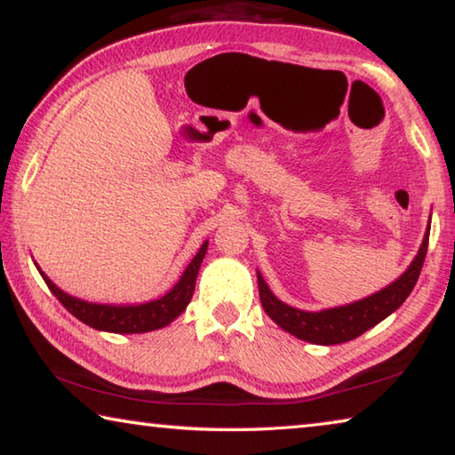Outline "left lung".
<instances>
[{"mask_svg":"<svg viewBox=\"0 0 455 455\" xmlns=\"http://www.w3.org/2000/svg\"><path fill=\"white\" fill-rule=\"evenodd\" d=\"M427 243L429 228L426 238H423L418 257L413 259L410 268H407L394 284H389L387 289L375 292V295L363 299V301L337 307V309H327L321 313L299 311L279 301V299L271 292V289L267 287L265 279L259 273L257 281L260 303H263L265 313L276 323V325L289 331L291 335L303 339V341L317 345H337L351 341V339L363 335L367 329L375 327L377 323L383 321L387 315L399 309L405 299L410 297L415 283H418L423 260H426Z\"/></svg>","mask_w":455,"mask_h":455,"instance_id":"1","label":"left lung"}]
</instances>
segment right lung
<instances>
[{
	"mask_svg": "<svg viewBox=\"0 0 455 455\" xmlns=\"http://www.w3.org/2000/svg\"><path fill=\"white\" fill-rule=\"evenodd\" d=\"M206 246H209V243L200 246L196 257L192 259V263L187 267V271H184L180 281L174 284V289L171 292H166L164 297L156 299V301L144 305L116 307L80 301V299L70 297L66 295L64 291H60L42 271L40 275L44 276L45 284H48L53 295L58 297V301L64 305L74 317L86 323V325L100 331H110V333H146V331H154L168 325V323L174 321L184 309H187V305L192 299V292H195L196 275L200 263H203V259L206 255Z\"/></svg>",
	"mask_w": 455,
	"mask_h": 455,
	"instance_id": "obj_1",
	"label": "right lung"
}]
</instances>
